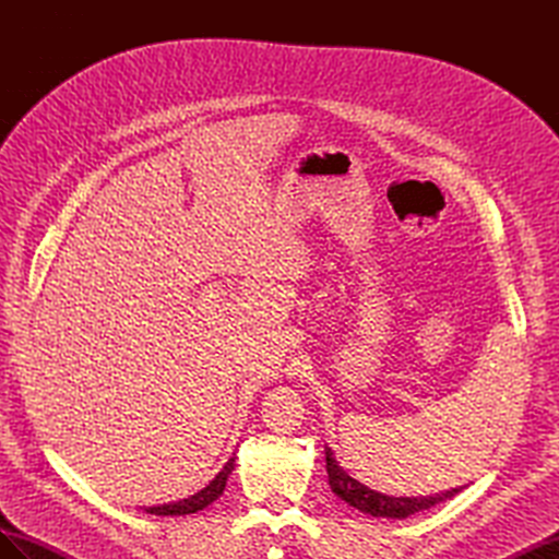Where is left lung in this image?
Here are the masks:
<instances>
[{"label":"left lung","instance_id":"1","mask_svg":"<svg viewBox=\"0 0 559 559\" xmlns=\"http://www.w3.org/2000/svg\"><path fill=\"white\" fill-rule=\"evenodd\" d=\"M326 473H329L331 492L335 497H341L345 503L354 506L357 511H361L366 515H373V518L403 520V518L415 515L419 511H427L436 503L452 499L454 495H460L466 487V485L452 487V489H445V492L429 495V497H389V495H382V492H376V489L366 487L357 478H352L349 473L341 464H337V460L333 456V450L329 445H326Z\"/></svg>","mask_w":559,"mask_h":559}]
</instances>
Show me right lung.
<instances>
[{
	"label": "right lung",
	"instance_id": "obj_1",
	"mask_svg": "<svg viewBox=\"0 0 559 559\" xmlns=\"http://www.w3.org/2000/svg\"><path fill=\"white\" fill-rule=\"evenodd\" d=\"M235 468V456L226 462V466L216 473L214 480H210L207 487H202L200 492L179 499V501H170V503H158V506H144V511L151 515H189V513H198L202 509H207L212 501H216L218 497L224 495L226 489V480Z\"/></svg>",
	"mask_w": 559,
	"mask_h": 559
}]
</instances>
